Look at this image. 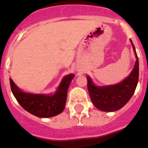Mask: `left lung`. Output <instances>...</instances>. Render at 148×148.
Wrapping results in <instances>:
<instances>
[{
	"label": "left lung",
	"instance_id": "left-lung-1",
	"mask_svg": "<svg viewBox=\"0 0 148 148\" xmlns=\"http://www.w3.org/2000/svg\"><path fill=\"white\" fill-rule=\"evenodd\" d=\"M136 58L132 71L121 82L108 86H97L87 75V86L90 99L97 109L104 112H114L124 107L134 94L139 80V60L135 46L131 40Z\"/></svg>",
	"mask_w": 148,
	"mask_h": 148
}]
</instances>
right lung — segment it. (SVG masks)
I'll return each mask as SVG.
<instances>
[{"instance_id": "right-lung-1", "label": "right lung", "mask_w": 148, "mask_h": 148, "mask_svg": "<svg viewBox=\"0 0 148 148\" xmlns=\"http://www.w3.org/2000/svg\"><path fill=\"white\" fill-rule=\"evenodd\" d=\"M74 76V74L65 75L53 93L25 92L21 90L12 78H9V81L13 95L26 111L38 117L48 118L60 114L64 110L68 88Z\"/></svg>"}]
</instances>
